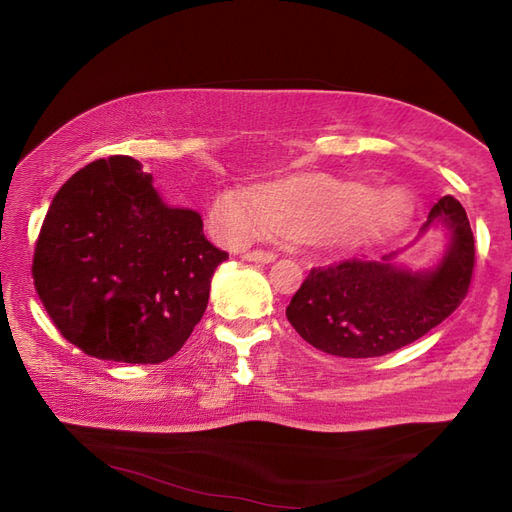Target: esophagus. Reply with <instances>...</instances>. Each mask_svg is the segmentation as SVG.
Here are the masks:
<instances>
[{"instance_id":"34e87169","label":"esophagus","mask_w":512,"mask_h":512,"mask_svg":"<svg viewBox=\"0 0 512 512\" xmlns=\"http://www.w3.org/2000/svg\"><path fill=\"white\" fill-rule=\"evenodd\" d=\"M246 262H255V264H273L277 255L270 253V250H248V253L242 255Z\"/></svg>"}]
</instances>
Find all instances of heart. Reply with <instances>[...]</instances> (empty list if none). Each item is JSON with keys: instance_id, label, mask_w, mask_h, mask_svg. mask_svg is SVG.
Here are the masks:
<instances>
[{"instance_id": "heart-1", "label": "heart", "mask_w": 512, "mask_h": 512, "mask_svg": "<svg viewBox=\"0 0 512 512\" xmlns=\"http://www.w3.org/2000/svg\"><path fill=\"white\" fill-rule=\"evenodd\" d=\"M411 215L413 198L402 187L374 191L365 182L328 173H299L255 193L220 191L211 202L209 224L228 246L275 233L290 242L358 250L398 233Z\"/></svg>"}]
</instances>
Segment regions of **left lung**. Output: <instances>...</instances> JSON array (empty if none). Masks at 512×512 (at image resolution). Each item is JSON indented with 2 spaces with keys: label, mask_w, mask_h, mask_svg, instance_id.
<instances>
[{
  "label": "left lung",
  "mask_w": 512,
  "mask_h": 512,
  "mask_svg": "<svg viewBox=\"0 0 512 512\" xmlns=\"http://www.w3.org/2000/svg\"><path fill=\"white\" fill-rule=\"evenodd\" d=\"M429 226L449 231L447 253L431 270H411L394 262L345 259L312 268L295 292L286 317L303 341L343 358H372L396 352L436 328L458 310L471 286L475 239L464 206L444 195L431 206Z\"/></svg>",
  "instance_id": "8db88e82"
}]
</instances>
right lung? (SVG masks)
Masks as SVG:
<instances>
[{
  "label": "right lung",
  "mask_w": 512,
  "mask_h": 512,
  "mask_svg": "<svg viewBox=\"0 0 512 512\" xmlns=\"http://www.w3.org/2000/svg\"><path fill=\"white\" fill-rule=\"evenodd\" d=\"M226 257L200 213L162 202L138 160L110 156L54 195L32 279L63 339L103 361L156 365L200 323Z\"/></svg>",
  "instance_id": "1"
}]
</instances>
